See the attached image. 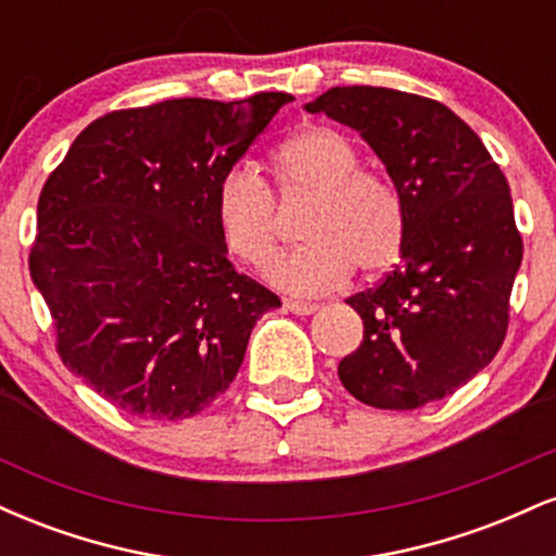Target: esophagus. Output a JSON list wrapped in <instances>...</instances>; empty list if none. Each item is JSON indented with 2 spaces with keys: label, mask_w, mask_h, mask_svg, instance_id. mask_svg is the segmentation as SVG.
<instances>
[{
  "label": "esophagus",
  "mask_w": 556,
  "mask_h": 556,
  "mask_svg": "<svg viewBox=\"0 0 556 556\" xmlns=\"http://www.w3.org/2000/svg\"><path fill=\"white\" fill-rule=\"evenodd\" d=\"M285 308L292 311V314H298V316H311V314H316L318 305L308 303V300H285Z\"/></svg>",
  "instance_id": "obj_1"
}]
</instances>
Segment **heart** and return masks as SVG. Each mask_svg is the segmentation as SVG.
I'll use <instances>...</instances> for the list:
<instances>
[{"label":"heart","mask_w":556,"mask_h":556,"mask_svg":"<svg viewBox=\"0 0 556 556\" xmlns=\"http://www.w3.org/2000/svg\"><path fill=\"white\" fill-rule=\"evenodd\" d=\"M282 206L311 198L303 248L274 261L269 279L295 295H321L344 285L355 266L374 274L397 258L405 240V203L387 175L358 167L348 136L305 125L274 151ZM258 175L235 167L216 185V227L235 258L266 266L285 235V214Z\"/></svg>","instance_id":"heart-1"}]
</instances>
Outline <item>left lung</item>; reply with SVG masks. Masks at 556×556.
Segmentation results:
<instances>
[{"mask_svg": "<svg viewBox=\"0 0 556 556\" xmlns=\"http://www.w3.org/2000/svg\"><path fill=\"white\" fill-rule=\"evenodd\" d=\"M305 112L353 127L405 203L400 264L348 300L363 342L337 366L355 400L413 410L468 384L507 334L522 261L507 177L486 146L439 101L337 86Z\"/></svg>", "mask_w": 556, "mask_h": 556, "instance_id": "left-lung-1", "label": "left lung"}]
</instances>
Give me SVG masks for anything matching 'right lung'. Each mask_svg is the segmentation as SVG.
Segmentation results:
<instances>
[{"mask_svg": "<svg viewBox=\"0 0 556 556\" xmlns=\"http://www.w3.org/2000/svg\"><path fill=\"white\" fill-rule=\"evenodd\" d=\"M290 93L172 99L99 117L38 198L30 279L73 374L119 410L182 420L240 371L279 298L235 271L216 185Z\"/></svg>", "mask_w": 556, "mask_h": 556, "instance_id": "right-lung-1", "label": "right lung"}]
</instances>
